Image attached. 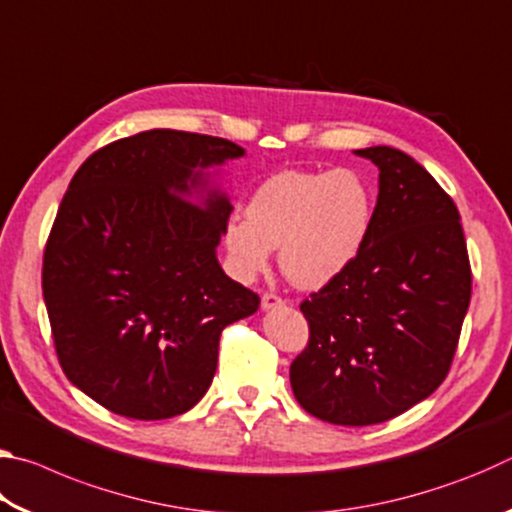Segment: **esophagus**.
<instances>
[{
    "mask_svg": "<svg viewBox=\"0 0 512 512\" xmlns=\"http://www.w3.org/2000/svg\"><path fill=\"white\" fill-rule=\"evenodd\" d=\"M282 296H277L275 291H266L262 296V307L264 309H273V307H280L282 305Z\"/></svg>",
    "mask_w": 512,
    "mask_h": 512,
    "instance_id": "34e87169",
    "label": "esophagus"
}]
</instances>
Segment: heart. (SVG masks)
<instances>
[{"instance_id": "obj_1", "label": "heart", "mask_w": 512, "mask_h": 512, "mask_svg": "<svg viewBox=\"0 0 512 512\" xmlns=\"http://www.w3.org/2000/svg\"><path fill=\"white\" fill-rule=\"evenodd\" d=\"M248 216H232L223 239L241 277L262 273L280 248V268L318 289L352 264L368 239L375 196L357 171H280L255 189Z\"/></svg>"}]
</instances>
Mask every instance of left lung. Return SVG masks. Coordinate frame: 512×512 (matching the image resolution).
Wrapping results in <instances>:
<instances>
[{
    "label": "left lung",
    "mask_w": 512,
    "mask_h": 512,
    "mask_svg": "<svg viewBox=\"0 0 512 512\" xmlns=\"http://www.w3.org/2000/svg\"><path fill=\"white\" fill-rule=\"evenodd\" d=\"M357 155L379 167L368 239L345 271L300 302L309 341L289 370L302 409L343 427L391 420L443 384L472 296L452 196L391 146Z\"/></svg>",
    "instance_id": "1"
}]
</instances>
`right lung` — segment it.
<instances>
[{"mask_svg":"<svg viewBox=\"0 0 512 512\" xmlns=\"http://www.w3.org/2000/svg\"><path fill=\"white\" fill-rule=\"evenodd\" d=\"M223 137L155 128L94 151L74 173L42 257L60 368L108 411L164 420L212 384L221 332L259 296L216 262L232 205L192 201L203 169L241 158Z\"/></svg>","mask_w":512,"mask_h":512,"instance_id":"obj_1","label":"right lung"}]
</instances>
